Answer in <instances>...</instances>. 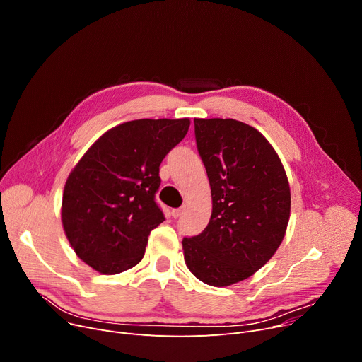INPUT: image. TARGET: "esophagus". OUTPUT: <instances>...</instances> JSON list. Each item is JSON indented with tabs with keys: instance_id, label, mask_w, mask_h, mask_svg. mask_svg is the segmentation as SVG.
I'll list each match as a JSON object with an SVG mask.
<instances>
[{
	"instance_id": "1",
	"label": "esophagus",
	"mask_w": 362,
	"mask_h": 362,
	"mask_svg": "<svg viewBox=\"0 0 362 362\" xmlns=\"http://www.w3.org/2000/svg\"><path fill=\"white\" fill-rule=\"evenodd\" d=\"M183 211H185V208H176V210L171 211V216H173L175 218H179L183 216Z\"/></svg>"
}]
</instances>
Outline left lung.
Segmentation results:
<instances>
[{
  "label": "left lung",
  "mask_w": 362,
  "mask_h": 362,
  "mask_svg": "<svg viewBox=\"0 0 362 362\" xmlns=\"http://www.w3.org/2000/svg\"><path fill=\"white\" fill-rule=\"evenodd\" d=\"M213 213L202 233L183 238L187 269L211 286L248 279L280 246L291 216V189L273 146L250 124L195 119Z\"/></svg>",
  "instance_id": "8db88e82"
}]
</instances>
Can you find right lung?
Listing matches in <instances>:
<instances>
[{
	"mask_svg": "<svg viewBox=\"0 0 362 362\" xmlns=\"http://www.w3.org/2000/svg\"><path fill=\"white\" fill-rule=\"evenodd\" d=\"M189 124V119L123 123L105 132L73 168L63 192V227L93 270L117 274L142 259L151 230L165 220L156 202L160 164Z\"/></svg>",
	"mask_w": 362,
	"mask_h": 362,
	"instance_id": "add662e5",
	"label": "right lung"
}]
</instances>
